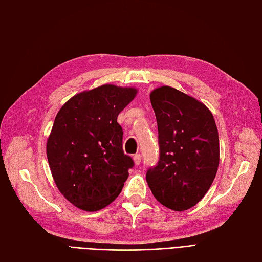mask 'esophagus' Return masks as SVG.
<instances>
[{"label": "esophagus", "instance_id": "esophagus-1", "mask_svg": "<svg viewBox=\"0 0 262 262\" xmlns=\"http://www.w3.org/2000/svg\"><path fill=\"white\" fill-rule=\"evenodd\" d=\"M133 161H134V163H136V165H140L141 161H142L141 154H136V155H134L133 156Z\"/></svg>", "mask_w": 262, "mask_h": 262}]
</instances>
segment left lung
Instances as JSON below:
<instances>
[{
	"label": "left lung",
	"mask_w": 262,
	"mask_h": 262,
	"mask_svg": "<svg viewBox=\"0 0 262 262\" xmlns=\"http://www.w3.org/2000/svg\"><path fill=\"white\" fill-rule=\"evenodd\" d=\"M158 129L160 160L146 172L155 199L173 211L199 202L215 178L220 162L219 132L202 102L170 86L149 95Z\"/></svg>",
	"instance_id": "1"
}]
</instances>
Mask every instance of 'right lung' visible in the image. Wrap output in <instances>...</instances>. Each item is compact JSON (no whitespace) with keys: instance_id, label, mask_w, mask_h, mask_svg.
Wrapping results in <instances>:
<instances>
[{"instance_id":"1","label":"right lung","mask_w":262,"mask_h":262,"mask_svg":"<svg viewBox=\"0 0 262 262\" xmlns=\"http://www.w3.org/2000/svg\"><path fill=\"white\" fill-rule=\"evenodd\" d=\"M137 93L105 84L75 95L57 114L47 157L55 185L76 208L98 211L121 192L134 163L122 149L117 118Z\"/></svg>"}]
</instances>
